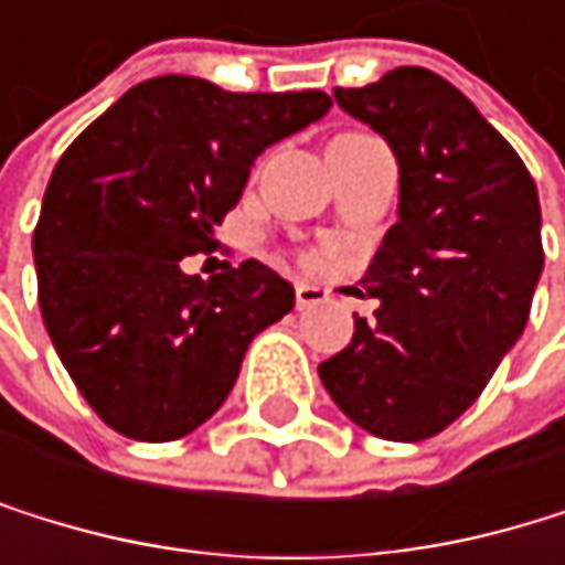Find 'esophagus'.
<instances>
[{
	"label": "esophagus",
	"mask_w": 565,
	"mask_h": 565,
	"mask_svg": "<svg viewBox=\"0 0 565 565\" xmlns=\"http://www.w3.org/2000/svg\"><path fill=\"white\" fill-rule=\"evenodd\" d=\"M295 301H298V311H308V308H318L329 301V291L318 288V285H308V280H298L295 285Z\"/></svg>",
	"instance_id": "obj_1"
}]
</instances>
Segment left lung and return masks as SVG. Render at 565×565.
Segmentation results:
<instances>
[{
    "label": "left lung",
    "mask_w": 565,
    "mask_h": 565,
    "mask_svg": "<svg viewBox=\"0 0 565 565\" xmlns=\"http://www.w3.org/2000/svg\"><path fill=\"white\" fill-rule=\"evenodd\" d=\"M399 166L396 223L362 285L376 318L318 365L342 414L383 440H427L481 396L519 342L542 274L539 192L478 107L424 67L339 87Z\"/></svg>",
    "instance_id": "left-lung-1"
}]
</instances>
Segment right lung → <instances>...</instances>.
Segmentation results:
<instances>
[{"mask_svg": "<svg viewBox=\"0 0 565 565\" xmlns=\"http://www.w3.org/2000/svg\"><path fill=\"white\" fill-rule=\"evenodd\" d=\"M324 90L233 94L203 77L135 84L56 162L33 260L40 311L94 414L131 440H179L230 396L247 345L295 308L260 260L203 280L250 166L329 115Z\"/></svg>", "mask_w": 565, "mask_h": 565, "instance_id": "1", "label": "right lung"}]
</instances>
